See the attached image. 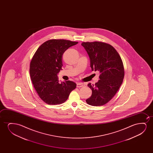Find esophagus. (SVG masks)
Instances as JSON below:
<instances>
[{"mask_svg":"<svg viewBox=\"0 0 153 153\" xmlns=\"http://www.w3.org/2000/svg\"><path fill=\"white\" fill-rule=\"evenodd\" d=\"M84 84L83 83H82V82H77V87H84Z\"/></svg>","mask_w":153,"mask_h":153,"instance_id":"34e87169","label":"esophagus"}]
</instances>
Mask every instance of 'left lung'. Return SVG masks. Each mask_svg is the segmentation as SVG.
Returning <instances> with one entry per match:
<instances>
[{
  "mask_svg": "<svg viewBox=\"0 0 153 153\" xmlns=\"http://www.w3.org/2000/svg\"><path fill=\"white\" fill-rule=\"evenodd\" d=\"M90 60L92 71L100 72L98 82L89 83L92 94L86 100L88 105L101 106L111 100L119 89L124 77L121 58L115 48L105 42H82Z\"/></svg>",
  "mask_w": 153,
  "mask_h": 153,
  "instance_id": "obj_1",
  "label": "left lung"
}]
</instances>
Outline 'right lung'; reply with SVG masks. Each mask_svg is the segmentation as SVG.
<instances>
[{"label":"right lung","instance_id":"1","mask_svg":"<svg viewBox=\"0 0 153 153\" xmlns=\"http://www.w3.org/2000/svg\"><path fill=\"white\" fill-rule=\"evenodd\" d=\"M64 39H52L38 48L30 65L32 82L40 98L48 105H59L67 100L76 84L70 80L59 82L57 74L63 66L62 55L77 44Z\"/></svg>","mask_w":153,"mask_h":153}]
</instances>
